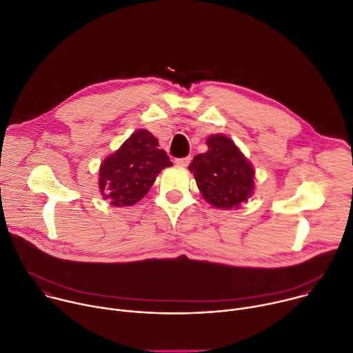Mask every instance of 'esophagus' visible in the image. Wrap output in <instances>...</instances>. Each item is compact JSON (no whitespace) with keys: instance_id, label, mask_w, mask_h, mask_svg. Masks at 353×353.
Segmentation results:
<instances>
[{"instance_id":"1","label":"esophagus","mask_w":353,"mask_h":353,"mask_svg":"<svg viewBox=\"0 0 353 353\" xmlns=\"http://www.w3.org/2000/svg\"><path fill=\"white\" fill-rule=\"evenodd\" d=\"M174 162H176V165H177V166L185 168V166H188V165H190L191 158H190V157H185V158H177Z\"/></svg>"}]
</instances>
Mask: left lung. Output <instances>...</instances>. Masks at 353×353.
<instances>
[{
	"instance_id": "1",
	"label": "left lung",
	"mask_w": 353,
	"mask_h": 353,
	"mask_svg": "<svg viewBox=\"0 0 353 353\" xmlns=\"http://www.w3.org/2000/svg\"><path fill=\"white\" fill-rule=\"evenodd\" d=\"M207 145V152L190 165L196 185L215 208H237L254 190V170L228 137L211 135Z\"/></svg>"
}]
</instances>
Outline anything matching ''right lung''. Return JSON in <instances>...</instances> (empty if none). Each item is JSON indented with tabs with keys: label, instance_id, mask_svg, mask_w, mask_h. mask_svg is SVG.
I'll return each mask as SVG.
<instances>
[{
	"label": "right lung",
	"instance_id": "right-lung-1",
	"mask_svg": "<svg viewBox=\"0 0 353 353\" xmlns=\"http://www.w3.org/2000/svg\"><path fill=\"white\" fill-rule=\"evenodd\" d=\"M158 139L146 130L134 132L100 166V192L114 207L134 205L152 187L162 169L172 166Z\"/></svg>",
	"mask_w": 353,
	"mask_h": 353
}]
</instances>
